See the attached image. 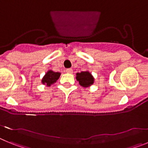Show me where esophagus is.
Segmentation results:
<instances>
[{
    "label": "esophagus",
    "mask_w": 148,
    "mask_h": 148,
    "mask_svg": "<svg viewBox=\"0 0 148 148\" xmlns=\"http://www.w3.org/2000/svg\"><path fill=\"white\" fill-rule=\"evenodd\" d=\"M66 72L67 73H73V70L72 69H66Z\"/></svg>",
    "instance_id": "obj_1"
}]
</instances>
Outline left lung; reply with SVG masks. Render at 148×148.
I'll return each instance as SVG.
<instances>
[{
  "instance_id": "8db88e82",
  "label": "left lung",
  "mask_w": 148,
  "mask_h": 148,
  "mask_svg": "<svg viewBox=\"0 0 148 148\" xmlns=\"http://www.w3.org/2000/svg\"><path fill=\"white\" fill-rule=\"evenodd\" d=\"M75 78L78 82L79 84L83 87H90V86L93 84L94 82H95L93 75L88 70L77 73Z\"/></svg>"
}]
</instances>
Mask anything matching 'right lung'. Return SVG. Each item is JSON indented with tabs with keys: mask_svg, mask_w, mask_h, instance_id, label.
<instances>
[{
	"mask_svg": "<svg viewBox=\"0 0 148 148\" xmlns=\"http://www.w3.org/2000/svg\"><path fill=\"white\" fill-rule=\"evenodd\" d=\"M60 75H61V73L54 72L53 70H49L45 73V75H44V77L41 79V83L44 85L50 87L52 84H53L57 82V80L59 78Z\"/></svg>",
	"mask_w": 148,
	"mask_h": 148,
	"instance_id": "1",
	"label": "right lung"
}]
</instances>
